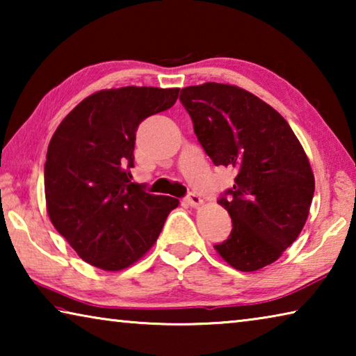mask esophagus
<instances>
[{
    "label": "esophagus",
    "instance_id": "obj_1",
    "mask_svg": "<svg viewBox=\"0 0 356 356\" xmlns=\"http://www.w3.org/2000/svg\"><path fill=\"white\" fill-rule=\"evenodd\" d=\"M186 202H188L190 207H200L202 206V197H200L197 195H195V193H190L188 196H186Z\"/></svg>",
    "mask_w": 356,
    "mask_h": 356
}]
</instances>
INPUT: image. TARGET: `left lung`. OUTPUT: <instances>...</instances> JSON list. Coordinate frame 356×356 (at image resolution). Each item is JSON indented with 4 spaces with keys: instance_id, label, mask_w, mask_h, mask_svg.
Segmentation results:
<instances>
[{
    "instance_id": "8db88e82",
    "label": "left lung",
    "mask_w": 356,
    "mask_h": 356,
    "mask_svg": "<svg viewBox=\"0 0 356 356\" xmlns=\"http://www.w3.org/2000/svg\"><path fill=\"white\" fill-rule=\"evenodd\" d=\"M180 102L213 163L237 171L227 197L218 201L231 216L232 231L215 251L240 272L278 261L300 236L314 196V174L291 125L234 84L186 86Z\"/></svg>"
}]
</instances>
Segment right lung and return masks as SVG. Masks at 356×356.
Segmentation results:
<instances>
[{
	"mask_svg": "<svg viewBox=\"0 0 356 356\" xmlns=\"http://www.w3.org/2000/svg\"><path fill=\"white\" fill-rule=\"evenodd\" d=\"M179 88L102 89L81 100L48 144L47 213L83 261L105 272L134 265L152 248L179 200L131 182L138 125L170 110Z\"/></svg>",
	"mask_w": 356,
	"mask_h": 356,
	"instance_id": "right-lung-1",
	"label": "right lung"
}]
</instances>
